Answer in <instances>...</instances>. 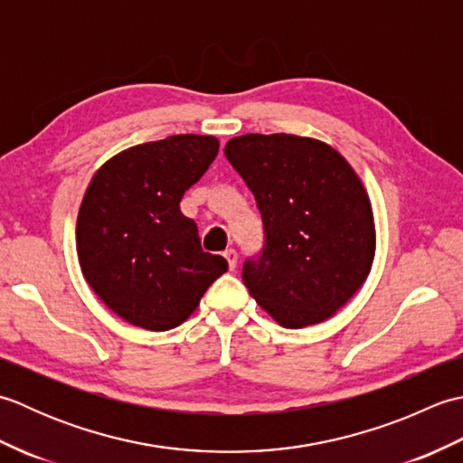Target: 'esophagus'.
<instances>
[{
    "mask_svg": "<svg viewBox=\"0 0 463 463\" xmlns=\"http://www.w3.org/2000/svg\"><path fill=\"white\" fill-rule=\"evenodd\" d=\"M222 257L226 259V262H229V269H231V270L237 269V260H239L237 250H234V249H226V250L222 252Z\"/></svg>",
    "mask_w": 463,
    "mask_h": 463,
    "instance_id": "obj_1",
    "label": "esophagus"
}]
</instances>
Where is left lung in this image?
Wrapping results in <instances>:
<instances>
[{
	"label": "left lung",
	"mask_w": 463,
	"mask_h": 463,
	"mask_svg": "<svg viewBox=\"0 0 463 463\" xmlns=\"http://www.w3.org/2000/svg\"><path fill=\"white\" fill-rule=\"evenodd\" d=\"M224 155L264 231L262 252L242 264L244 287L284 328L330 318L366 280L376 247L358 175L330 145L287 133L234 137Z\"/></svg>",
	"instance_id": "left-lung-1"
}]
</instances>
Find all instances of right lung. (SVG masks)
Here are the masks:
<instances>
[{"mask_svg":"<svg viewBox=\"0 0 463 463\" xmlns=\"http://www.w3.org/2000/svg\"><path fill=\"white\" fill-rule=\"evenodd\" d=\"M216 153L211 135H173L115 155L87 186L75 231L83 277L135 326H179L229 270L201 249L194 221L181 213L184 191Z\"/></svg>","mask_w":463,"mask_h":463,"instance_id":"obj_1","label":"right lung"}]
</instances>
